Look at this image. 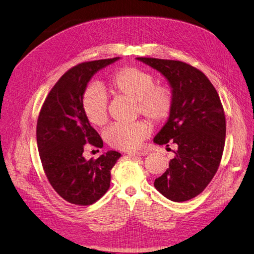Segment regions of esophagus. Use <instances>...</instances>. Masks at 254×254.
Returning <instances> with one entry per match:
<instances>
[{
	"instance_id": "obj_1",
	"label": "esophagus",
	"mask_w": 254,
	"mask_h": 254,
	"mask_svg": "<svg viewBox=\"0 0 254 254\" xmlns=\"http://www.w3.org/2000/svg\"><path fill=\"white\" fill-rule=\"evenodd\" d=\"M148 153L146 150H138V152H132V153H128L129 156H146Z\"/></svg>"
}]
</instances>
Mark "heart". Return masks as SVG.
<instances>
[{"label":"heart","mask_w":254,"mask_h":254,"mask_svg":"<svg viewBox=\"0 0 254 254\" xmlns=\"http://www.w3.org/2000/svg\"><path fill=\"white\" fill-rule=\"evenodd\" d=\"M110 87L115 93L136 101L139 111L152 122L166 121L172 111L173 93L171 88L155 85L153 74L135 67H124L112 74ZM82 108L86 119L95 126H104L108 121V98L99 86L84 93ZM150 133V126L139 121L131 124H114L105 132L106 142L118 149H133Z\"/></svg>","instance_id":"1"}]
</instances>
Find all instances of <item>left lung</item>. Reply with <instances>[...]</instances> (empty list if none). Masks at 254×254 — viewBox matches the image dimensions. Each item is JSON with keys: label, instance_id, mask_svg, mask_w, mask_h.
Listing matches in <instances>:
<instances>
[{"label": "left lung", "instance_id": "8db88e82", "mask_svg": "<svg viewBox=\"0 0 254 254\" xmlns=\"http://www.w3.org/2000/svg\"><path fill=\"white\" fill-rule=\"evenodd\" d=\"M136 60L159 71L173 93L172 111L154 142L158 145L174 143L177 150L154 186L171 201H188L206 188L221 161L225 116L220 98L207 77L189 64L152 58Z\"/></svg>", "mask_w": 254, "mask_h": 254}]
</instances>
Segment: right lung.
<instances>
[{"label":"right lung","instance_id":"add662e5","mask_svg":"<svg viewBox=\"0 0 254 254\" xmlns=\"http://www.w3.org/2000/svg\"><path fill=\"white\" fill-rule=\"evenodd\" d=\"M121 58L85 62L70 68L52 87L40 110L37 146L48 181L67 202L91 205L110 187L111 170L122 156L115 150L86 160L84 145L104 146L82 108L94 74Z\"/></svg>","mask_w":254,"mask_h":254}]
</instances>
